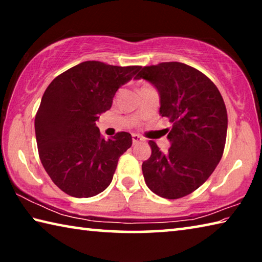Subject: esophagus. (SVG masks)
<instances>
[{
    "instance_id": "esophagus-1",
    "label": "esophagus",
    "mask_w": 262,
    "mask_h": 262,
    "mask_svg": "<svg viewBox=\"0 0 262 262\" xmlns=\"http://www.w3.org/2000/svg\"><path fill=\"white\" fill-rule=\"evenodd\" d=\"M132 139H133V144H137V143H140V142L144 141L143 137L140 136L139 134H133Z\"/></svg>"
}]
</instances>
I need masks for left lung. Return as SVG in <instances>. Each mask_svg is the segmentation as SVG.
Listing matches in <instances>:
<instances>
[{
  "label": "left lung",
  "mask_w": 262,
  "mask_h": 262,
  "mask_svg": "<svg viewBox=\"0 0 262 262\" xmlns=\"http://www.w3.org/2000/svg\"><path fill=\"white\" fill-rule=\"evenodd\" d=\"M136 78L157 89L159 113L172 123L167 152L149 141L151 156L142 164L145 184L164 199L186 196L209 178L223 155L228 129L224 100L205 74L181 62L143 67Z\"/></svg>",
  "instance_id": "1"
}]
</instances>
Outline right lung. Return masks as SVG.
Returning a JSON list of instances; mask_svg holds the SVG:
<instances>
[{"instance_id":"obj_1","label":"right lung","mask_w":262,"mask_h":262,"mask_svg":"<svg viewBox=\"0 0 262 262\" xmlns=\"http://www.w3.org/2000/svg\"><path fill=\"white\" fill-rule=\"evenodd\" d=\"M140 66L85 61L53 79L35 114L39 157L53 183L74 198H91L108 187L132 135L105 140L96 121L111 108L118 89Z\"/></svg>"}]
</instances>
